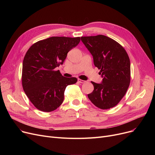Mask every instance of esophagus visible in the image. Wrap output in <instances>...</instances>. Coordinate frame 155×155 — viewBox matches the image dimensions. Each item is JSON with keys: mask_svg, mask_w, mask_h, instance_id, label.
Segmentation results:
<instances>
[{"mask_svg": "<svg viewBox=\"0 0 155 155\" xmlns=\"http://www.w3.org/2000/svg\"><path fill=\"white\" fill-rule=\"evenodd\" d=\"M78 82H79V83H80V84H84V83H85L86 82V81H85V80H81V79H78Z\"/></svg>", "mask_w": 155, "mask_h": 155, "instance_id": "esophagus-1", "label": "esophagus"}]
</instances>
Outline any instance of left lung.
Returning <instances> with one entry per match:
<instances>
[{
  "label": "left lung",
  "mask_w": 155,
  "mask_h": 155,
  "mask_svg": "<svg viewBox=\"0 0 155 155\" xmlns=\"http://www.w3.org/2000/svg\"><path fill=\"white\" fill-rule=\"evenodd\" d=\"M81 40L93 56L100 70L102 83L91 82L94 89L88 99L101 109L115 107L125 95L131 81V64L125 49L106 36H82Z\"/></svg>",
  "instance_id": "1"
}]
</instances>
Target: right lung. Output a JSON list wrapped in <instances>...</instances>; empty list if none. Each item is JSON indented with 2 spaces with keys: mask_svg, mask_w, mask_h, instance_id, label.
Returning <instances> with one entry per match:
<instances>
[{
  "mask_svg": "<svg viewBox=\"0 0 155 155\" xmlns=\"http://www.w3.org/2000/svg\"><path fill=\"white\" fill-rule=\"evenodd\" d=\"M80 41V37L53 36L34 43L26 52L22 63V88L39 110L48 112L59 107L65 88L77 82V78L64 77L54 69Z\"/></svg>",
  "mask_w": 155,
  "mask_h": 155,
  "instance_id": "1",
  "label": "right lung"
}]
</instances>
